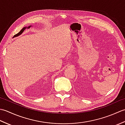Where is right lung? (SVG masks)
Instances as JSON below:
<instances>
[{"instance_id":"1","label":"right lung","mask_w":125,"mask_h":125,"mask_svg":"<svg viewBox=\"0 0 125 125\" xmlns=\"http://www.w3.org/2000/svg\"><path fill=\"white\" fill-rule=\"evenodd\" d=\"M31 27V26H29V27H28V28H29ZM26 29V27H24V28H23L19 32L18 34H15V35H14V37H16V36H19V35H20V34H21L22 33H23V31H24V30H25Z\"/></svg>"}]
</instances>
